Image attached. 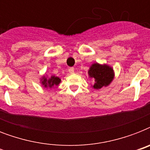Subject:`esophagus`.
<instances>
[{
    "instance_id": "esophagus-1",
    "label": "esophagus",
    "mask_w": 150,
    "mask_h": 150,
    "mask_svg": "<svg viewBox=\"0 0 150 150\" xmlns=\"http://www.w3.org/2000/svg\"><path fill=\"white\" fill-rule=\"evenodd\" d=\"M68 71H69V73H70V74H72V73H74V71H75V68H70L69 69H68Z\"/></svg>"
}]
</instances>
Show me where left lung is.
Returning <instances> with one entry per match:
<instances>
[{
    "label": "left lung",
    "mask_w": 150,
    "mask_h": 150,
    "mask_svg": "<svg viewBox=\"0 0 150 150\" xmlns=\"http://www.w3.org/2000/svg\"><path fill=\"white\" fill-rule=\"evenodd\" d=\"M90 77L95 79L96 83L94 84V89H100L106 86L111 82L114 78L113 69L107 65H100L99 64H93L89 70Z\"/></svg>",
    "instance_id": "obj_1"
}]
</instances>
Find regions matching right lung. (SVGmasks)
Returning a JSON list of instances; mask_svg holds the SVG:
<instances>
[{"label": "right lung", "mask_w": 150, "mask_h": 150, "mask_svg": "<svg viewBox=\"0 0 150 150\" xmlns=\"http://www.w3.org/2000/svg\"><path fill=\"white\" fill-rule=\"evenodd\" d=\"M61 82V79H59L58 77H55V76H51L50 79H48V81L47 80V79H44L43 81L42 82L43 85H44V86L47 87V85L50 87H52L53 86H57V85H58Z\"/></svg>", "instance_id": "obj_1"}]
</instances>
